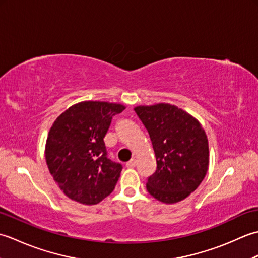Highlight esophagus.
Masks as SVG:
<instances>
[{
  "label": "esophagus",
  "mask_w": 258,
  "mask_h": 258,
  "mask_svg": "<svg viewBox=\"0 0 258 258\" xmlns=\"http://www.w3.org/2000/svg\"><path fill=\"white\" fill-rule=\"evenodd\" d=\"M135 165H136L135 160H131L130 162L126 163V167H128V168H133V167H135Z\"/></svg>",
  "instance_id": "esophagus-1"
}]
</instances>
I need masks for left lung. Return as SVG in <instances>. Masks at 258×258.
I'll list each match as a JSON object with an SVG mask.
<instances>
[{
    "label": "left lung",
    "mask_w": 258,
    "mask_h": 258,
    "mask_svg": "<svg viewBox=\"0 0 258 258\" xmlns=\"http://www.w3.org/2000/svg\"><path fill=\"white\" fill-rule=\"evenodd\" d=\"M150 134L156 171L147 177V191L172 204L186 199L204 179L208 168V141L201 124L171 104L134 108Z\"/></svg>",
    "instance_id": "1"
}]
</instances>
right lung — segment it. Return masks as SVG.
<instances>
[{
  "label": "right lung",
  "instance_id": "right-lung-1",
  "mask_svg": "<svg viewBox=\"0 0 258 258\" xmlns=\"http://www.w3.org/2000/svg\"><path fill=\"white\" fill-rule=\"evenodd\" d=\"M125 107L107 102H82L54 122L45 158L54 180L71 200L94 205L112 193L123 166L107 157L104 138Z\"/></svg>",
  "mask_w": 258,
  "mask_h": 258
}]
</instances>
